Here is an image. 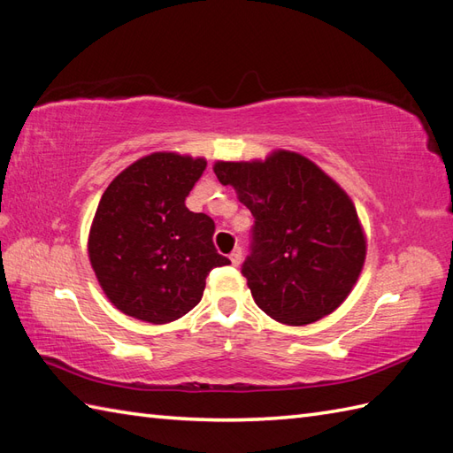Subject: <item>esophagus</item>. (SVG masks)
<instances>
[{
  "label": "esophagus",
  "instance_id": "obj_1",
  "mask_svg": "<svg viewBox=\"0 0 453 453\" xmlns=\"http://www.w3.org/2000/svg\"><path fill=\"white\" fill-rule=\"evenodd\" d=\"M229 260H231V265H234V266H239L241 260H243V250H241L239 247H235L234 250H231Z\"/></svg>",
  "mask_w": 453,
  "mask_h": 453
}]
</instances>
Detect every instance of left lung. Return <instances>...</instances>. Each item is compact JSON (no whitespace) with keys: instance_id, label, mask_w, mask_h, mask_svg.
<instances>
[{"instance_id":"obj_1","label":"left lung","mask_w":453,"mask_h":453,"mask_svg":"<svg viewBox=\"0 0 453 453\" xmlns=\"http://www.w3.org/2000/svg\"><path fill=\"white\" fill-rule=\"evenodd\" d=\"M214 173L255 218L241 274L258 307L289 326L317 322L338 309L366 255L359 216L343 188L288 150L265 162H216Z\"/></svg>"}]
</instances>
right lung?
Here are the masks:
<instances>
[{
  "label": "right lung",
  "mask_w": 453,
  "mask_h": 453,
  "mask_svg": "<svg viewBox=\"0 0 453 453\" xmlns=\"http://www.w3.org/2000/svg\"><path fill=\"white\" fill-rule=\"evenodd\" d=\"M204 170L203 157L154 152L104 191L88 257L115 309L150 324L177 320L203 299L210 270L229 265L214 247V219L185 206Z\"/></svg>",
  "instance_id": "obj_1"
}]
</instances>
